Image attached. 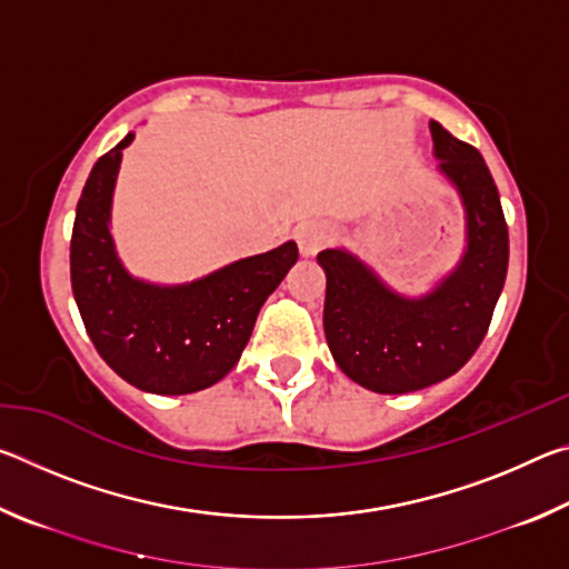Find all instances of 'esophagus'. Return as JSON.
Instances as JSON below:
<instances>
[{"mask_svg": "<svg viewBox=\"0 0 569 569\" xmlns=\"http://www.w3.org/2000/svg\"><path fill=\"white\" fill-rule=\"evenodd\" d=\"M333 228L323 220H303L301 226L296 228V243L301 248L303 256H316L321 248L331 243Z\"/></svg>", "mask_w": 569, "mask_h": 569, "instance_id": "esophagus-1", "label": "esophagus"}]
</instances>
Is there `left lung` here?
<instances>
[{
  "label": "left lung",
  "instance_id": "1",
  "mask_svg": "<svg viewBox=\"0 0 569 569\" xmlns=\"http://www.w3.org/2000/svg\"><path fill=\"white\" fill-rule=\"evenodd\" d=\"M439 172L457 188L467 248L451 273L423 296H403L346 248H326L323 331L333 361L359 387L409 393L465 366L492 321L505 288L509 233L499 192L477 148L429 122Z\"/></svg>",
  "mask_w": 569,
  "mask_h": 569
}]
</instances>
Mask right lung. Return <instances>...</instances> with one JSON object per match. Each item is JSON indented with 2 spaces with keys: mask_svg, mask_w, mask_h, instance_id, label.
Returning <instances> with one entry per match:
<instances>
[{
  "mask_svg": "<svg viewBox=\"0 0 569 569\" xmlns=\"http://www.w3.org/2000/svg\"><path fill=\"white\" fill-rule=\"evenodd\" d=\"M124 134L94 162L70 240L72 293L94 349L132 387L180 397L218 383L238 363L258 311L298 261L293 240L240 258L198 281L160 286L128 273L114 250L110 210Z\"/></svg>",
  "mask_w": 569,
  "mask_h": 569,
  "instance_id": "right-lung-1",
  "label": "right lung"
}]
</instances>
